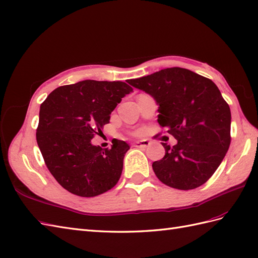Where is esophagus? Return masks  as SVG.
I'll return each instance as SVG.
<instances>
[{"mask_svg": "<svg viewBox=\"0 0 258 258\" xmlns=\"http://www.w3.org/2000/svg\"><path fill=\"white\" fill-rule=\"evenodd\" d=\"M150 145V141L149 140H140V141H137L135 143L136 148H146V146Z\"/></svg>", "mask_w": 258, "mask_h": 258, "instance_id": "34e87169", "label": "esophagus"}]
</instances>
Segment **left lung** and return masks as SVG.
<instances>
[{
  "label": "left lung",
  "mask_w": 258,
  "mask_h": 258,
  "mask_svg": "<svg viewBox=\"0 0 258 258\" xmlns=\"http://www.w3.org/2000/svg\"><path fill=\"white\" fill-rule=\"evenodd\" d=\"M158 105V123L177 144L162 143L165 156L153 163L166 185L192 190L218 168L230 145L231 112L217 86L189 69L171 67L128 81Z\"/></svg>",
  "instance_id": "obj_1"
}]
</instances>
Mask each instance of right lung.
I'll use <instances>...</instances> for the list:
<instances>
[{"label": "right lung", "instance_id": "1", "mask_svg": "<svg viewBox=\"0 0 258 258\" xmlns=\"http://www.w3.org/2000/svg\"><path fill=\"white\" fill-rule=\"evenodd\" d=\"M132 91L122 81L83 80L55 89L41 104L37 142L48 170L64 189L92 198L116 185L129 144L115 139L112 148L102 149L91 140Z\"/></svg>", "mask_w": 258, "mask_h": 258}]
</instances>
